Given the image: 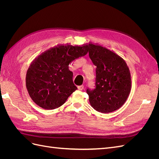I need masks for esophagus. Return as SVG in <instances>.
I'll list each match as a JSON object with an SVG mask.
<instances>
[{
  "mask_svg": "<svg viewBox=\"0 0 159 159\" xmlns=\"http://www.w3.org/2000/svg\"><path fill=\"white\" fill-rule=\"evenodd\" d=\"M78 89L81 91V90H84V85H81V86H79V87H78Z\"/></svg>",
  "mask_w": 159,
  "mask_h": 159,
  "instance_id": "esophagus-1",
  "label": "esophagus"
}]
</instances>
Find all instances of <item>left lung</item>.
<instances>
[{
  "label": "left lung",
  "instance_id": "left-lung-1",
  "mask_svg": "<svg viewBox=\"0 0 159 159\" xmlns=\"http://www.w3.org/2000/svg\"><path fill=\"white\" fill-rule=\"evenodd\" d=\"M88 51L96 66L95 88L86 91L89 103L98 112H113L125 103L131 91L129 69L122 57L102 46L89 44Z\"/></svg>",
  "mask_w": 159,
  "mask_h": 159
}]
</instances>
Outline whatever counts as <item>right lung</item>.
I'll return each instance as SVG.
<instances>
[{
    "label": "right lung",
    "instance_id": "obj_1",
    "mask_svg": "<svg viewBox=\"0 0 159 159\" xmlns=\"http://www.w3.org/2000/svg\"><path fill=\"white\" fill-rule=\"evenodd\" d=\"M88 52V46H60L34 60L26 78V88L34 102L47 110L61 106L78 89L69 64Z\"/></svg>",
    "mask_w": 159,
    "mask_h": 159
}]
</instances>
